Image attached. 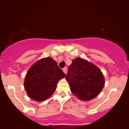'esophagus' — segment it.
Wrapping results in <instances>:
<instances>
[{
	"instance_id": "34e87169",
	"label": "esophagus",
	"mask_w": 129,
	"mask_h": 129,
	"mask_svg": "<svg viewBox=\"0 0 129 129\" xmlns=\"http://www.w3.org/2000/svg\"><path fill=\"white\" fill-rule=\"evenodd\" d=\"M62 70H63V72L65 74H67V67H64V68L62 69Z\"/></svg>"
}]
</instances>
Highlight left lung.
I'll list each match as a JSON object with an SVG mask.
<instances>
[{"label": "left lung", "mask_w": 129, "mask_h": 129, "mask_svg": "<svg viewBox=\"0 0 129 129\" xmlns=\"http://www.w3.org/2000/svg\"><path fill=\"white\" fill-rule=\"evenodd\" d=\"M66 79L71 92L83 101L98 95L105 85L104 77L100 68L79 57L74 59L69 66Z\"/></svg>", "instance_id": "1"}]
</instances>
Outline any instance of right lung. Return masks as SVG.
I'll return each instance as SVG.
<instances>
[{
  "label": "right lung",
  "instance_id": "add662e5",
  "mask_svg": "<svg viewBox=\"0 0 129 129\" xmlns=\"http://www.w3.org/2000/svg\"><path fill=\"white\" fill-rule=\"evenodd\" d=\"M65 76L56 61L48 57L31 67L25 77L24 86L29 98L43 101L54 93L59 81Z\"/></svg>",
  "mask_w": 129,
  "mask_h": 129
}]
</instances>
